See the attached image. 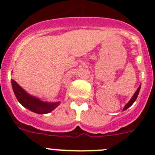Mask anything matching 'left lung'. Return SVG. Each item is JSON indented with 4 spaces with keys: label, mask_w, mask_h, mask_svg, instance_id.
Here are the masks:
<instances>
[{
    "label": "left lung",
    "mask_w": 155,
    "mask_h": 155,
    "mask_svg": "<svg viewBox=\"0 0 155 155\" xmlns=\"http://www.w3.org/2000/svg\"><path fill=\"white\" fill-rule=\"evenodd\" d=\"M140 89V87H138L137 90V91H136V92H135V94H134V96H133V98L130 99V102H129L127 104V105H126L125 107L124 108V110H126V109H128L129 107H130L131 105H132L133 104H134V102H135V101H136L137 98V96H138V94H139Z\"/></svg>",
    "instance_id": "1"
}]
</instances>
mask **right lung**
Instances as JSON below:
<instances>
[{
    "mask_svg": "<svg viewBox=\"0 0 155 155\" xmlns=\"http://www.w3.org/2000/svg\"><path fill=\"white\" fill-rule=\"evenodd\" d=\"M12 84L14 93L15 94L18 101L24 107L29 109L31 112L39 114H46L52 112L59 105V102L48 103V102H42L35 97L31 96L27 94L14 80L12 81Z\"/></svg>",
    "mask_w": 155,
    "mask_h": 155,
    "instance_id": "right-lung-1",
    "label": "right lung"
}]
</instances>
